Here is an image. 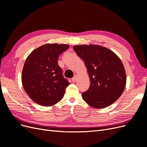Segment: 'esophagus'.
<instances>
[{
	"instance_id": "obj_1",
	"label": "esophagus",
	"mask_w": 147,
	"mask_h": 147,
	"mask_svg": "<svg viewBox=\"0 0 147 147\" xmlns=\"http://www.w3.org/2000/svg\"><path fill=\"white\" fill-rule=\"evenodd\" d=\"M77 80V76L76 75H75V76L72 78V82H75Z\"/></svg>"
}]
</instances>
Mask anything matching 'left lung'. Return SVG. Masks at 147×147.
<instances>
[{
	"instance_id": "obj_1",
	"label": "left lung",
	"mask_w": 147,
	"mask_h": 147,
	"mask_svg": "<svg viewBox=\"0 0 147 147\" xmlns=\"http://www.w3.org/2000/svg\"><path fill=\"white\" fill-rule=\"evenodd\" d=\"M74 50L84 62L90 86L82 93L83 100L96 109L112 104L121 96L126 75L119 57L109 49L94 45H75Z\"/></svg>"
}]
</instances>
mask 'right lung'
I'll list each match as a JSON object with an SVG mask.
<instances>
[{
  "instance_id": "right-lung-1",
  "label": "right lung",
  "mask_w": 147,
  "mask_h": 147,
  "mask_svg": "<svg viewBox=\"0 0 147 147\" xmlns=\"http://www.w3.org/2000/svg\"><path fill=\"white\" fill-rule=\"evenodd\" d=\"M69 47L64 44H46L35 49L26 59L22 72V84L35 103L51 106L63 98L70 83L64 78L57 59Z\"/></svg>"
}]
</instances>
